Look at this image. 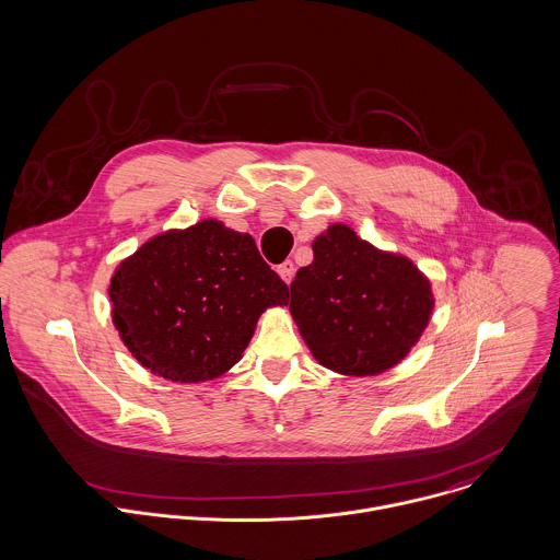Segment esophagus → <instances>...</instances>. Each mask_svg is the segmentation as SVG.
Instances as JSON below:
<instances>
[{"instance_id": "obj_1", "label": "esophagus", "mask_w": 560, "mask_h": 560, "mask_svg": "<svg viewBox=\"0 0 560 560\" xmlns=\"http://www.w3.org/2000/svg\"><path fill=\"white\" fill-rule=\"evenodd\" d=\"M277 272H279V277H281L285 283H292V279H294V275H296V266H294V261L285 259V261L277 268Z\"/></svg>"}]
</instances>
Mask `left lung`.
<instances>
[{
	"label": "left lung",
	"mask_w": 560,
	"mask_h": 560,
	"mask_svg": "<svg viewBox=\"0 0 560 560\" xmlns=\"http://www.w3.org/2000/svg\"><path fill=\"white\" fill-rule=\"evenodd\" d=\"M312 248L314 261L290 285V312L314 357L348 376L394 368L431 320V281L346 224H331Z\"/></svg>",
	"instance_id": "left-lung-1"
}]
</instances>
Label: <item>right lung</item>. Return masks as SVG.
<instances>
[{
    "instance_id": "obj_1",
    "label": "right lung",
    "mask_w": 560,
    "mask_h": 560,
    "mask_svg": "<svg viewBox=\"0 0 560 560\" xmlns=\"http://www.w3.org/2000/svg\"><path fill=\"white\" fill-rule=\"evenodd\" d=\"M288 296L255 240L221 221L151 237L110 281L122 343L147 370L175 383L224 374L240 361L259 316L288 305Z\"/></svg>"
}]
</instances>
